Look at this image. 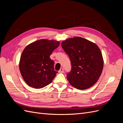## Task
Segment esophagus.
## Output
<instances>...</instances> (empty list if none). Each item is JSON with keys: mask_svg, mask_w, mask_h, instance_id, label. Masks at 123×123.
Instances as JSON below:
<instances>
[{"mask_svg": "<svg viewBox=\"0 0 123 123\" xmlns=\"http://www.w3.org/2000/svg\"><path fill=\"white\" fill-rule=\"evenodd\" d=\"M64 69H63V68L60 69V70H59L58 71V72H59V73H64Z\"/></svg>", "mask_w": 123, "mask_h": 123, "instance_id": "1", "label": "esophagus"}]
</instances>
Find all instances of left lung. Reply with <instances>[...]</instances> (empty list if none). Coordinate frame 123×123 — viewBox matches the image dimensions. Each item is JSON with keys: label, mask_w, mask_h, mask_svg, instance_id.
<instances>
[{"label": "left lung", "mask_w": 123, "mask_h": 123, "mask_svg": "<svg viewBox=\"0 0 123 123\" xmlns=\"http://www.w3.org/2000/svg\"><path fill=\"white\" fill-rule=\"evenodd\" d=\"M62 47L70 58L71 69L67 74L69 83L80 90L90 88L101 75L104 61L96 44L85 38L75 37L63 41Z\"/></svg>", "instance_id": "8db88e82"}]
</instances>
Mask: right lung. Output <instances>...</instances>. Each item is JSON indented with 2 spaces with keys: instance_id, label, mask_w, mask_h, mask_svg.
Segmentation results:
<instances>
[{
  "instance_id": "obj_1",
  "label": "right lung",
  "mask_w": 123,
  "mask_h": 123,
  "mask_svg": "<svg viewBox=\"0 0 123 123\" xmlns=\"http://www.w3.org/2000/svg\"><path fill=\"white\" fill-rule=\"evenodd\" d=\"M59 45L57 41L40 39L25 48L20 57L19 70L29 86L40 89L52 81L58 72L54 70V61L50 56Z\"/></svg>"
}]
</instances>
